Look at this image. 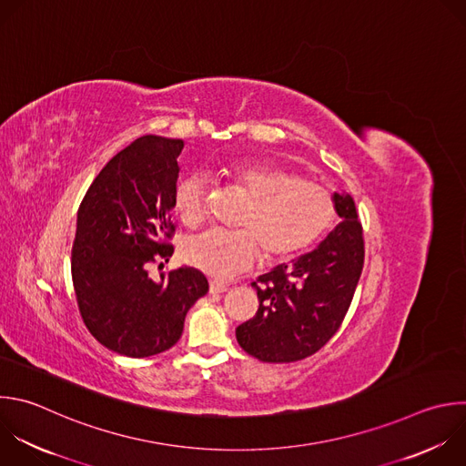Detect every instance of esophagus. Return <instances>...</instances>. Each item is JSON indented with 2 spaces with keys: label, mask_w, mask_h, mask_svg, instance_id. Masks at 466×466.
I'll list each match as a JSON object with an SVG mask.
<instances>
[{
  "label": "esophagus",
  "mask_w": 466,
  "mask_h": 466,
  "mask_svg": "<svg viewBox=\"0 0 466 466\" xmlns=\"http://www.w3.org/2000/svg\"><path fill=\"white\" fill-rule=\"evenodd\" d=\"M228 285L218 279H210V292H227Z\"/></svg>",
  "instance_id": "obj_1"
}]
</instances>
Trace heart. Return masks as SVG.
Listing matches in <instances>:
<instances>
[{"label": "heart", "mask_w": 466, "mask_h": 466, "mask_svg": "<svg viewBox=\"0 0 466 466\" xmlns=\"http://www.w3.org/2000/svg\"><path fill=\"white\" fill-rule=\"evenodd\" d=\"M227 177L248 199L238 225L243 230L210 228L187 241L183 256L192 267L228 278L248 268L259 248L267 259L294 256L311 245L333 221V199L313 181L258 161L232 163ZM210 181L194 172L174 190L179 219L194 228L207 218Z\"/></svg>", "instance_id": "heart-1"}]
</instances>
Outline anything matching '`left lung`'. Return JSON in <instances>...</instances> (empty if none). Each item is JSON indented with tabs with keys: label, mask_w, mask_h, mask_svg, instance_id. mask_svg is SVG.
I'll return each mask as SVG.
<instances>
[{
	"label": "left lung",
	"mask_w": 466,
	"mask_h": 466,
	"mask_svg": "<svg viewBox=\"0 0 466 466\" xmlns=\"http://www.w3.org/2000/svg\"><path fill=\"white\" fill-rule=\"evenodd\" d=\"M340 223L311 252L259 276L256 317L238 326L239 346L261 362H296L317 353L340 328L364 265L355 201L333 194Z\"/></svg>",
	"instance_id": "8db88e82"
}]
</instances>
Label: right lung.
Segmentation results:
<instances>
[{
	"instance_id": "obj_1",
	"label": "right lung",
	"mask_w": 466,
	"mask_h": 466,
	"mask_svg": "<svg viewBox=\"0 0 466 466\" xmlns=\"http://www.w3.org/2000/svg\"><path fill=\"white\" fill-rule=\"evenodd\" d=\"M183 146L181 138L138 137L102 168L78 208L71 274L82 320L104 348L131 359L176 346L188 309L208 292L194 267L159 281L146 270L174 254L165 238L174 232Z\"/></svg>"
}]
</instances>
